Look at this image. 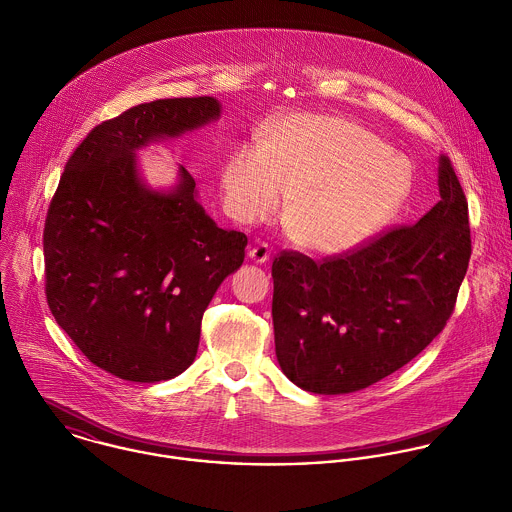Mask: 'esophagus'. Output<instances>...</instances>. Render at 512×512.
<instances>
[{
    "label": "esophagus",
    "instance_id": "esophagus-1",
    "mask_svg": "<svg viewBox=\"0 0 512 512\" xmlns=\"http://www.w3.org/2000/svg\"><path fill=\"white\" fill-rule=\"evenodd\" d=\"M269 257H271V249L267 243H257L255 247L249 249V259L255 263H265L269 261Z\"/></svg>",
    "mask_w": 512,
    "mask_h": 512
}]
</instances>
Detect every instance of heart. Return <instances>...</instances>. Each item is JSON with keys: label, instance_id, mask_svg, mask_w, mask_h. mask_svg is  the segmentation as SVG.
<instances>
[{"label": "heart", "instance_id": "heart-1", "mask_svg": "<svg viewBox=\"0 0 512 512\" xmlns=\"http://www.w3.org/2000/svg\"><path fill=\"white\" fill-rule=\"evenodd\" d=\"M409 165L365 127L325 115H293L265 141L241 145L223 169L229 213L253 223L289 197L285 227L315 253L345 251L403 205Z\"/></svg>", "mask_w": 512, "mask_h": 512}]
</instances>
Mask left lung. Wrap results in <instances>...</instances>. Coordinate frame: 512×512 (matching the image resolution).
<instances>
[{
  "mask_svg": "<svg viewBox=\"0 0 512 512\" xmlns=\"http://www.w3.org/2000/svg\"><path fill=\"white\" fill-rule=\"evenodd\" d=\"M439 193L415 225L381 231L341 255L275 257V353L297 387L317 395L367 389L445 329L473 251L469 203L445 155Z\"/></svg>",
  "mask_w": 512,
  "mask_h": 512,
  "instance_id": "1",
  "label": "left lung"
}]
</instances>
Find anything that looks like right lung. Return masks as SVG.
Returning <instances> with one entry per match:
<instances>
[{"label":"right lung","mask_w":512,"mask_h":512,"mask_svg":"<svg viewBox=\"0 0 512 512\" xmlns=\"http://www.w3.org/2000/svg\"><path fill=\"white\" fill-rule=\"evenodd\" d=\"M221 113L213 97L135 105L93 127L71 153L45 229V297L57 325L95 367L133 383L181 375L195 359L203 313L245 259L247 235L197 203L179 167L173 191H151L135 151Z\"/></svg>","instance_id":"right-lung-1"}]
</instances>
